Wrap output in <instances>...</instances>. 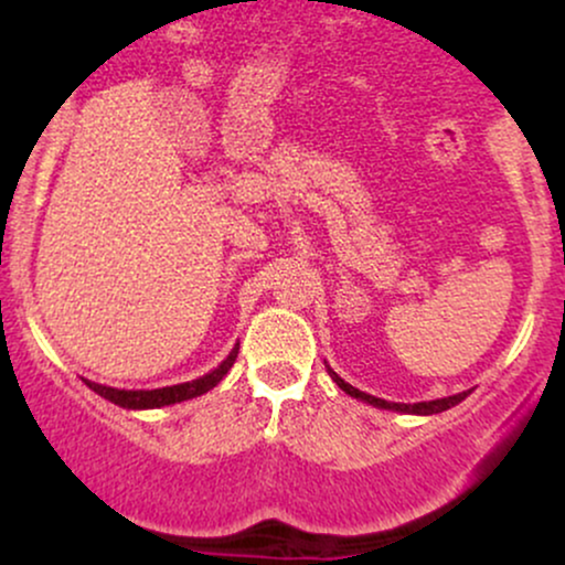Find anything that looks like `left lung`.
Segmentation results:
<instances>
[{
  "label": "left lung",
  "instance_id": "1",
  "mask_svg": "<svg viewBox=\"0 0 565 565\" xmlns=\"http://www.w3.org/2000/svg\"><path fill=\"white\" fill-rule=\"evenodd\" d=\"M327 369H329V366H327ZM329 374H332V380L337 382V385H340L342 391H345L348 395H353V398H361V401H366V404H372V406H380V408H393V412H406V414H438V412H446V408L457 406L459 401H465V398H468V393H470V391H465V393L449 395V398L423 401V404H391V401L374 398V395H369V393H361L359 387L348 385L345 380H342V377H337V374L332 372V369H329Z\"/></svg>",
  "mask_w": 565,
  "mask_h": 565
}]
</instances>
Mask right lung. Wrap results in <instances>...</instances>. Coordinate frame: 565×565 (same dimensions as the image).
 <instances>
[{
	"instance_id": "obj_1",
	"label": "right lung",
	"mask_w": 565,
	"mask_h": 565,
	"mask_svg": "<svg viewBox=\"0 0 565 565\" xmlns=\"http://www.w3.org/2000/svg\"><path fill=\"white\" fill-rule=\"evenodd\" d=\"M238 355V345L231 350L228 359L220 364L215 372L204 374V377L193 380V382H183V385H172V387H159V391H116V387H106V385H97V382H87L89 391H95L103 398H108L116 406H125V408H159V406H170V404H180V401L188 398H196V395L212 391L225 374L231 372L233 361Z\"/></svg>"
}]
</instances>
